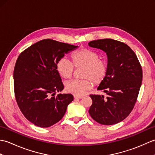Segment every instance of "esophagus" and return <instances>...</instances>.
Masks as SVG:
<instances>
[{"label": "esophagus", "mask_w": 155, "mask_h": 155, "mask_svg": "<svg viewBox=\"0 0 155 155\" xmlns=\"http://www.w3.org/2000/svg\"><path fill=\"white\" fill-rule=\"evenodd\" d=\"M74 98H83L82 96H78V95H74Z\"/></svg>", "instance_id": "obj_1"}]
</instances>
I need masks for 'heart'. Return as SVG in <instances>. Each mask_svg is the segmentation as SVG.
<instances>
[{
    "mask_svg": "<svg viewBox=\"0 0 155 155\" xmlns=\"http://www.w3.org/2000/svg\"><path fill=\"white\" fill-rule=\"evenodd\" d=\"M97 51L89 48H81L72 55V63L66 58H62L57 63V70L62 78L70 79L75 68H82L81 77L84 79L72 80L66 84V89L74 95H82L93 86L100 84L108 72L107 62L99 58Z\"/></svg>",
    "mask_w": 155,
    "mask_h": 155,
    "instance_id": "1",
    "label": "heart"
}]
</instances>
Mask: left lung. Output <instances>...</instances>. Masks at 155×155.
Wrapping results in <instances>:
<instances>
[{
    "label": "left lung",
    "mask_w": 155,
    "mask_h": 155,
    "mask_svg": "<svg viewBox=\"0 0 155 155\" xmlns=\"http://www.w3.org/2000/svg\"><path fill=\"white\" fill-rule=\"evenodd\" d=\"M88 46L101 49L108 57V72L97 89L106 93L90 94L91 117L104 125L117 124L133 110L142 84L143 70L137 55L127 45L114 39L91 41Z\"/></svg>",
    "instance_id": "1"
}]
</instances>
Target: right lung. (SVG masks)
I'll use <instances>...</instances> for the list:
<instances>
[{
    "label": "right lung",
    "mask_w": 155,
    "mask_h": 155,
    "mask_svg": "<svg viewBox=\"0 0 155 155\" xmlns=\"http://www.w3.org/2000/svg\"><path fill=\"white\" fill-rule=\"evenodd\" d=\"M52 39H44L22 51L14 68L15 96L27 120L39 127H49L62 119L73 101L71 94H58L64 88L57 63L77 48Z\"/></svg>",
    "instance_id": "right-lung-1"
}]
</instances>
